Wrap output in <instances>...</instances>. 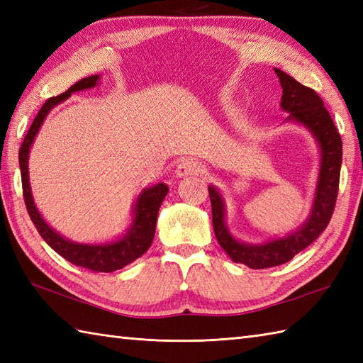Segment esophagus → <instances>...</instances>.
<instances>
[{
	"label": "esophagus",
	"instance_id": "1",
	"mask_svg": "<svg viewBox=\"0 0 363 363\" xmlns=\"http://www.w3.org/2000/svg\"><path fill=\"white\" fill-rule=\"evenodd\" d=\"M201 172V165L198 164V160L195 159H182L179 164H177L176 168V176L177 177H184V176H194Z\"/></svg>",
	"mask_w": 363,
	"mask_h": 363
}]
</instances>
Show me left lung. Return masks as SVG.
<instances>
[{
    "mask_svg": "<svg viewBox=\"0 0 363 363\" xmlns=\"http://www.w3.org/2000/svg\"><path fill=\"white\" fill-rule=\"evenodd\" d=\"M274 72L282 87L281 107L289 112L287 120L301 123L311 130L321 150V164L309 218L295 233L262 245L242 243L230 235L225 221V201L220 191L209 186L215 237L230 259L254 269L282 265L317 240L333 217L340 182L342 137L325 103L317 91L299 84L279 68H274Z\"/></svg>",
    "mask_w": 363,
    "mask_h": 363,
    "instance_id": "obj_1",
    "label": "left lung"
}]
</instances>
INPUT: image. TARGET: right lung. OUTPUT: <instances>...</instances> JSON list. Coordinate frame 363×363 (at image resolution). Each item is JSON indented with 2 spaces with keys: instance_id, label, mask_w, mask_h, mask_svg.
Wrapping results in <instances>:
<instances>
[{
  "instance_id": "right-lung-1",
  "label": "right lung",
  "mask_w": 363,
  "mask_h": 363,
  "mask_svg": "<svg viewBox=\"0 0 363 363\" xmlns=\"http://www.w3.org/2000/svg\"><path fill=\"white\" fill-rule=\"evenodd\" d=\"M99 76H89L84 78L64 91L62 95L52 96L46 101L42 109L38 111L37 117L34 118L33 125H30L25 140L21 143V148L18 151V160H20V172H21V186H23V198H25V204L30 220H33L34 226L37 228L38 234L42 235L43 240L48 243L51 248L60 254L64 259L72 262L73 265H78L82 268H87L90 272H101V273H112L126 267L130 262L138 259L142 254L146 252L150 248L156 233V221L159 207L164 201L168 194V186L164 182L156 184L150 189H145L137 198V203L134 206V221L128 233L121 238L111 243H101V245H86V243H76L62 237L56 233L52 228H50L40 212L37 211L34 204L33 194H30L29 186V173H28V157L29 150L33 146L34 138L40 129L46 115L52 109L54 106L65 101L74 91H81L86 89L95 87L98 84Z\"/></svg>"
}]
</instances>
